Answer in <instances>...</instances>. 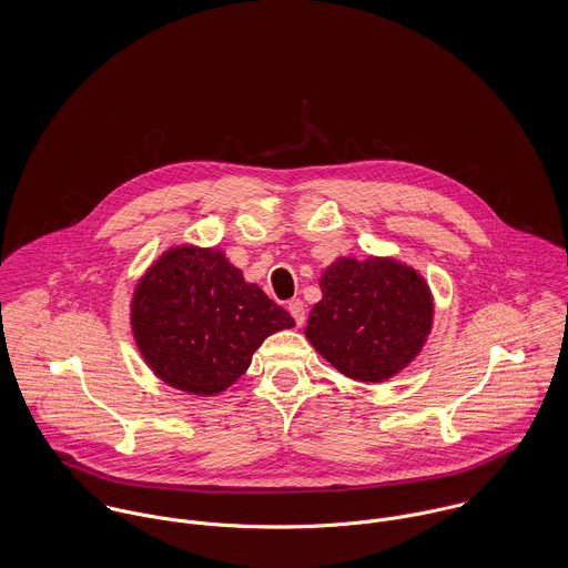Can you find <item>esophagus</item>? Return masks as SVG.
Returning <instances> with one entry per match:
<instances>
[{"label": "esophagus", "mask_w": 568, "mask_h": 568, "mask_svg": "<svg viewBox=\"0 0 568 568\" xmlns=\"http://www.w3.org/2000/svg\"><path fill=\"white\" fill-rule=\"evenodd\" d=\"M288 313H291V317L295 320V324H304V320H306V306H304L302 300H291V302H288Z\"/></svg>", "instance_id": "esophagus-1"}]
</instances>
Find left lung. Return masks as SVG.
Segmentation results:
<instances>
[{"mask_svg":"<svg viewBox=\"0 0 568 568\" xmlns=\"http://www.w3.org/2000/svg\"><path fill=\"white\" fill-rule=\"evenodd\" d=\"M306 338L347 378L383 383L422 352L433 325L424 277L394 257H338L320 280Z\"/></svg>","mask_w":568,"mask_h":568,"instance_id":"obj_1","label":"left lung"}]
</instances>
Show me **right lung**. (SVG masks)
Returning <instances> with one entry per match:
<instances>
[{"mask_svg": "<svg viewBox=\"0 0 568 568\" xmlns=\"http://www.w3.org/2000/svg\"><path fill=\"white\" fill-rule=\"evenodd\" d=\"M293 317L223 251L172 246L138 282L131 327L140 354L165 385L196 396L232 387L262 341Z\"/></svg>", "mask_w": 568, "mask_h": 568, "instance_id": "obj_1", "label": "right lung"}]
</instances>
